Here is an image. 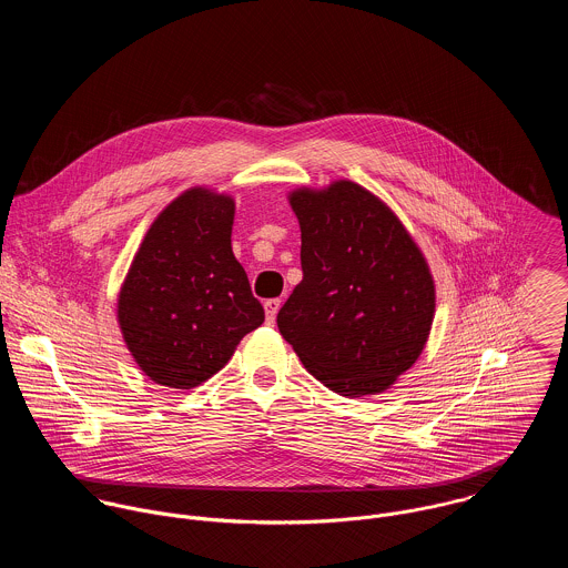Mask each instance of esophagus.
Segmentation results:
<instances>
[{"mask_svg": "<svg viewBox=\"0 0 568 568\" xmlns=\"http://www.w3.org/2000/svg\"><path fill=\"white\" fill-rule=\"evenodd\" d=\"M282 302L275 297V300H266L264 302V311H266V324H273L275 317H277V311H280Z\"/></svg>", "mask_w": 568, "mask_h": 568, "instance_id": "esophagus-1", "label": "esophagus"}]
</instances>
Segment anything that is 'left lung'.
<instances>
[{
	"instance_id": "obj_1",
	"label": "left lung",
	"mask_w": 568,
	"mask_h": 568,
	"mask_svg": "<svg viewBox=\"0 0 568 568\" xmlns=\"http://www.w3.org/2000/svg\"><path fill=\"white\" fill-rule=\"evenodd\" d=\"M302 282L277 327L338 396L389 389L417 361L435 313L428 264L398 216L352 181L295 190Z\"/></svg>"
}]
</instances>
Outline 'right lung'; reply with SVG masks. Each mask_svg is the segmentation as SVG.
I'll list each match as a JSON object with an SVG mask.
<instances>
[{
  "instance_id": "1",
  "label": "right lung",
  "mask_w": 568,
  "mask_h": 568,
  "mask_svg": "<svg viewBox=\"0 0 568 568\" xmlns=\"http://www.w3.org/2000/svg\"><path fill=\"white\" fill-rule=\"evenodd\" d=\"M234 199L192 187L151 225L118 300V322L140 369L192 389L264 322L232 251Z\"/></svg>"
}]
</instances>
